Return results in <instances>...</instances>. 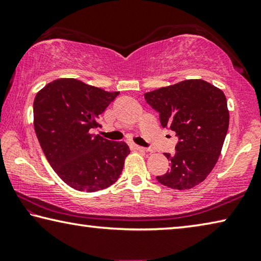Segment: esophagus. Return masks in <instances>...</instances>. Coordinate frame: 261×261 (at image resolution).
Wrapping results in <instances>:
<instances>
[{
    "instance_id": "obj_1",
    "label": "esophagus",
    "mask_w": 261,
    "mask_h": 261,
    "mask_svg": "<svg viewBox=\"0 0 261 261\" xmlns=\"http://www.w3.org/2000/svg\"><path fill=\"white\" fill-rule=\"evenodd\" d=\"M131 149L132 150H137V151H142V152H145L147 151L146 147H143V146H139V145H136V144H131Z\"/></svg>"
}]
</instances>
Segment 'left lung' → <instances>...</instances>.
<instances>
[{"label": "left lung", "instance_id": "left-lung-1", "mask_svg": "<svg viewBox=\"0 0 261 261\" xmlns=\"http://www.w3.org/2000/svg\"><path fill=\"white\" fill-rule=\"evenodd\" d=\"M144 98L159 114L162 126L179 139L174 154L165 153L170 170L157 180L174 190L200 184L215 168L228 130L224 92L203 80H186L144 93Z\"/></svg>", "mask_w": 261, "mask_h": 261}]
</instances>
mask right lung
Wrapping results in <instances>:
<instances>
[{
  "instance_id": "obj_1",
  "label": "right lung",
  "mask_w": 261,
  "mask_h": 261,
  "mask_svg": "<svg viewBox=\"0 0 261 261\" xmlns=\"http://www.w3.org/2000/svg\"><path fill=\"white\" fill-rule=\"evenodd\" d=\"M118 95L75 79H60L35 97L34 127L43 153L58 177L77 191L107 189L122 173L130 153L126 143L91 134Z\"/></svg>"
}]
</instances>
